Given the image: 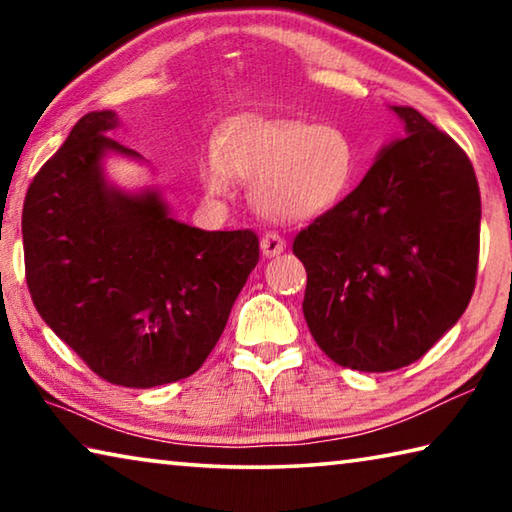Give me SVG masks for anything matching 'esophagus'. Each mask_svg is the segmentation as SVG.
Masks as SVG:
<instances>
[{
  "label": "esophagus",
  "instance_id": "esophagus-1",
  "mask_svg": "<svg viewBox=\"0 0 512 512\" xmlns=\"http://www.w3.org/2000/svg\"><path fill=\"white\" fill-rule=\"evenodd\" d=\"M259 248H262V253L266 257H275L287 248V244H284V239L280 235H275V232H266L262 241H259Z\"/></svg>",
  "mask_w": 512,
  "mask_h": 512
}]
</instances>
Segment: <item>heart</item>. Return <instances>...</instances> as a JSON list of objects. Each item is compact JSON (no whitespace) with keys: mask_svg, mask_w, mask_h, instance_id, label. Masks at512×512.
<instances>
[{"mask_svg":"<svg viewBox=\"0 0 512 512\" xmlns=\"http://www.w3.org/2000/svg\"><path fill=\"white\" fill-rule=\"evenodd\" d=\"M359 158L339 126L237 117L221 128L201 169L203 187L225 194L230 176L253 183L250 201L273 221H311L350 194Z\"/></svg>","mask_w":512,"mask_h":512,"instance_id":"1","label":"heart"}]
</instances>
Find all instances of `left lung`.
Returning a JSON list of instances; mask_svg holds the SVG:
<instances>
[{"mask_svg":"<svg viewBox=\"0 0 512 512\" xmlns=\"http://www.w3.org/2000/svg\"><path fill=\"white\" fill-rule=\"evenodd\" d=\"M406 137L381 149L359 187L293 239L302 311L329 359L363 372L418 361L470 305L481 194L472 162L409 106Z\"/></svg>","mask_w":512,"mask_h":512,"instance_id":"8db88e82","label":"left lung"}]
</instances>
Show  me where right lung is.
<instances>
[{
    "label": "right lung",
    "mask_w": 512,
    "mask_h": 512,
    "mask_svg": "<svg viewBox=\"0 0 512 512\" xmlns=\"http://www.w3.org/2000/svg\"><path fill=\"white\" fill-rule=\"evenodd\" d=\"M112 110L88 112L42 164L22 210L27 287L42 320L117 386L153 388L203 366L259 262L253 230L205 232L171 219L158 192L103 178Z\"/></svg>",
    "instance_id": "add662e5"
}]
</instances>
